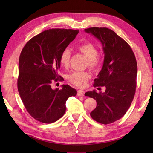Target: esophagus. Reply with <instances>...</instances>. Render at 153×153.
Listing matches in <instances>:
<instances>
[{
	"instance_id": "34e87169",
	"label": "esophagus",
	"mask_w": 153,
	"mask_h": 153,
	"mask_svg": "<svg viewBox=\"0 0 153 153\" xmlns=\"http://www.w3.org/2000/svg\"><path fill=\"white\" fill-rule=\"evenodd\" d=\"M84 94H85V91L82 90H78L77 91V95L79 97H82L84 96Z\"/></svg>"
}]
</instances>
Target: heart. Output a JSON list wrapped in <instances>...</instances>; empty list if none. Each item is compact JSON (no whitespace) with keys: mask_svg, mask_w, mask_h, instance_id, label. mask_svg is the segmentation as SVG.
<instances>
[{"mask_svg":"<svg viewBox=\"0 0 153 153\" xmlns=\"http://www.w3.org/2000/svg\"><path fill=\"white\" fill-rule=\"evenodd\" d=\"M77 50L82 53L87 59V64L90 68L97 70L101 66V60L97 57V50L94 45L90 43H85L79 45ZM71 56L70 51L65 48L60 54V63L62 66L67 67L69 64ZM90 78V74L86 71H74L68 76V79L73 85L79 87L85 85L87 80Z\"/></svg>","mask_w":153,"mask_h":153,"instance_id":"1","label":"heart"}]
</instances>
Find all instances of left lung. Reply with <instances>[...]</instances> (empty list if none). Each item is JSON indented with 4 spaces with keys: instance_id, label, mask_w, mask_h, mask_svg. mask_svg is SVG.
I'll return each instance as SVG.
<instances>
[{
    "instance_id": "1",
    "label": "left lung",
    "mask_w": 153,
    "mask_h": 153,
    "mask_svg": "<svg viewBox=\"0 0 153 153\" xmlns=\"http://www.w3.org/2000/svg\"><path fill=\"white\" fill-rule=\"evenodd\" d=\"M84 31L101 42L105 54L102 70L93 86L105 87V92L98 93L94 90L85 94L97 101L90 115L97 122L109 124L124 116L134 98L137 61L129 44L114 31L107 27H89Z\"/></svg>"
}]
</instances>
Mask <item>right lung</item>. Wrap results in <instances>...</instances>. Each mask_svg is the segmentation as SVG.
<instances>
[{
  "label": "right lung",
  "instance_id": "add662e5",
  "mask_svg": "<svg viewBox=\"0 0 153 153\" xmlns=\"http://www.w3.org/2000/svg\"><path fill=\"white\" fill-rule=\"evenodd\" d=\"M79 30L50 29L31 38L19 58L18 89L28 113L37 121L51 123L66 112V102L77 91L68 85L53 89L54 81L62 80L58 74L60 56Z\"/></svg>",
  "mask_w": 153,
  "mask_h": 153
}]
</instances>
